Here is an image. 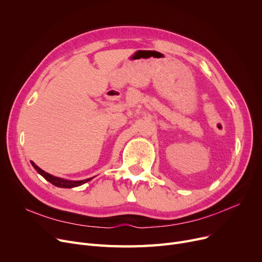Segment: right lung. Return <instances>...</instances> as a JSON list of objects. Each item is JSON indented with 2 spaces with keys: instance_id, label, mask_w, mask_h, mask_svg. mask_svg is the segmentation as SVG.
Here are the masks:
<instances>
[{
  "instance_id": "obj_1",
  "label": "right lung",
  "mask_w": 262,
  "mask_h": 262,
  "mask_svg": "<svg viewBox=\"0 0 262 262\" xmlns=\"http://www.w3.org/2000/svg\"><path fill=\"white\" fill-rule=\"evenodd\" d=\"M31 163L33 164L34 169H35L41 176L45 177L46 180H47L48 182H50L52 185L56 186V187H59V188H74V187H78V186H81V185L86 184L87 182L91 181L92 178H93V177L87 178V180H84V181H69V180H64V178L56 177V176L51 175V174L45 172L43 170H41L38 166H36V164H35L33 161H31Z\"/></svg>"
}]
</instances>
